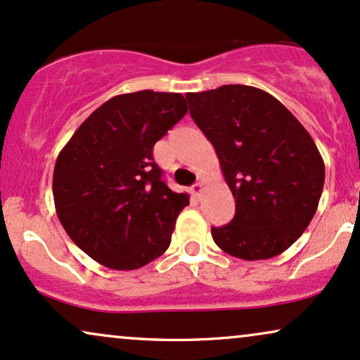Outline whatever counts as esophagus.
<instances>
[{
	"mask_svg": "<svg viewBox=\"0 0 360 360\" xmlns=\"http://www.w3.org/2000/svg\"><path fill=\"white\" fill-rule=\"evenodd\" d=\"M202 190H203V187H202V184H195L192 188H190V192H192V195L193 197H200L202 195Z\"/></svg>",
	"mask_w": 360,
	"mask_h": 360,
	"instance_id": "34e87169",
	"label": "esophagus"
}]
</instances>
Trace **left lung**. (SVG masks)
<instances>
[{"instance_id": "1", "label": "left lung", "mask_w": 360, "mask_h": 360, "mask_svg": "<svg viewBox=\"0 0 360 360\" xmlns=\"http://www.w3.org/2000/svg\"><path fill=\"white\" fill-rule=\"evenodd\" d=\"M190 115L214 145L235 217L212 227L221 250L265 260L294 243L316 215L326 167L312 136L277 98L247 85L187 93Z\"/></svg>"}]
</instances>
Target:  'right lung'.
Listing matches in <instances>:
<instances>
[{
	"instance_id": "right-lung-1",
	"label": "right lung",
	"mask_w": 360,
	"mask_h": 360,
	"mask_svg": "<svg viewBox=\"0 0 360 360\" xmlns=\"http://www.w3.org/2000/svg\"><path fill=\"white\" fill-rule=\"evenodd\" d=\"M187 110L180 93L117 95L78 127L58 155V219L70 238L105 267L140 269L170 245L190 197L167 187L153 145Z\"/></svg>"
}]
</instances>
